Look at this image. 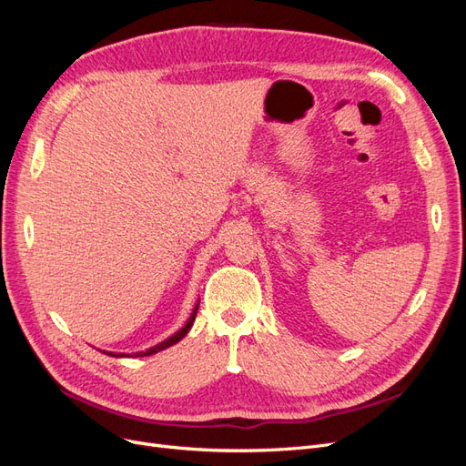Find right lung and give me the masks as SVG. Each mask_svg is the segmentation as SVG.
<instances>
[{
    "mask_svg": "<svg viewBox=\"0 0 466 466\" xmlns=\"http://www.w3.org/2000/svg\"><path fill=\"white\" fill-rule=\"evenodd\" d=\"M196 311H198V307H194V313L190 315L188 322H187L185 327H182L177 334H173L171 338H167V340H165V342H161L159 346H155V348H151V350H147V351H142V354H136V356H151V354H157V351H161V350H165V348H168V346L177 344L178 340H182V338L187 336V332H188V330H190V327H192V322H194V319H196ZM108 356H115V354H108Z\"/></svg>",
    "mask_w": 466,
    "mask_h": 466,
    "instance_id": "1",
    "label": "right lung"
}]
</instances>
